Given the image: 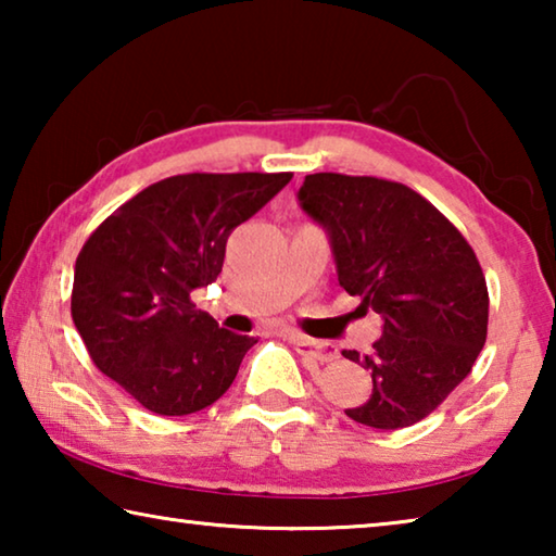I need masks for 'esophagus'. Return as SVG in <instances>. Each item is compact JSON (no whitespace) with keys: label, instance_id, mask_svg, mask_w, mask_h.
<instances>
[{"label":"esophagus","instance_id":"34e87169","mask_svg":"<svg viewBox=\"0 0 556 556\" xmlns=\"http://www.w3.org/2000/svg\"><path fill=\"white\" fill-rule=\"evenodd\" d=\"M287 338H289V343L296 348V353L314 357V361H318V363H328L338 357V348L328 341H314V338H306L301 333H287Z\"/></svg>","mask_w":556,"mask_h":556}]
</instances>
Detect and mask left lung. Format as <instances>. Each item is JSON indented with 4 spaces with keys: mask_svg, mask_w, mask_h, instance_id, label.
I'll use <instances>...</instances> for the list:
<instances>
[{
    "mask_svg": "<svg viewBox=\"0 0 556 556\" xmlns=\"http://www.w3.org/2000/svg\"><path fill=\"white\" fill-rule=\"evenodd\" d=\"M301 211L331 242L338 285L382 316L370 353L372 394L345 409L357 425L404 429L444 402L473 368L488 333V287L464 235L412 188L375 176L308 174Z\"/></svg>",
    "mask_w": 556,
    "mask_h": 556,
    "instance_id": "1",
    "label": "left lung"
}]
</instances>
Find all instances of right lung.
<instances>
[{
	"instance_id": "add662e5",
	"label": "right lung",
	"mask_w": 556,
	"mask_h": 556,
	"mask_svg": "<svg viewBox=\"0 0 556 556\" xmlns=\"http://www.w3.org/2000/svg\"><path fill=\"white\" fill-rule=\"evenodd\" d=\"M291 174H184L152 184L75 260L71 314L92 363L149 412L184 417L220 400L257 341L191 304L218 279L225 242Z\"/></svg>"
}]
</instances>
